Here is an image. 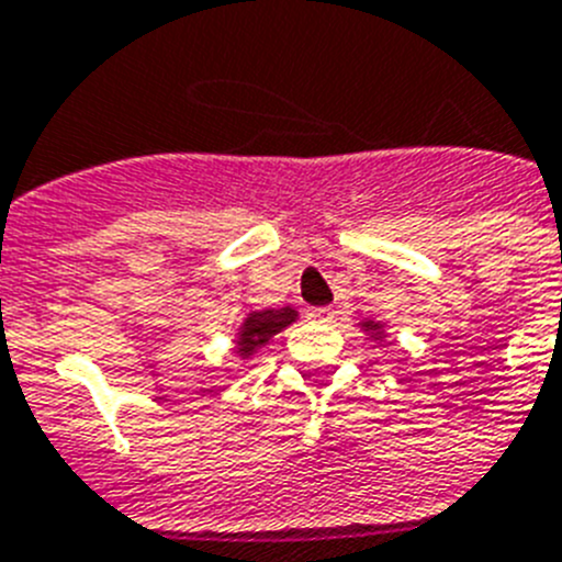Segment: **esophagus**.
<instances>
[{"label":"esophagus","mask_w":562,"mask_h":562,"mask_svg":"<svg viewBox=\"0 0 562 562\" xmlns=\"http://www.w3.org/2000/svg\"><path fill=\"white\" fill-rule=\"evenodd\" d=\"M331 317H335L331 306H312V310H306V321H312V324H329Z\"/></svg>","instance_id":"obj_1"}]
</instances>
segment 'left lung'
I'll return each mask as SVG.
<instances>
[{"label": "left lung", "instance_id": "1", "mask_svg": "<svg viewBox=\"0 0 562 562\" xmlns=\"http://www.w3.org/2000/svg\"><path fill=\"white\" fill-rule=\"evenodd\" d=\"M362 329H366V331H371V337H380V329H382V324H374V321H366V324H362Z\"/></svg>", "mask_w": 562, "mask_h": 562}]
</instances>
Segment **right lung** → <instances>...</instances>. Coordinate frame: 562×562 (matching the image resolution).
Returning a JSON list of instances; mask_svg holds the SVG:
<instances>
[{
  "instance_id": "right-lung-1",
  "label": "right lung",
  "mask_w": 562,
  "mask_h": 562,
  "mask_svg": "<svg viewBox=\"0 0 562 562\" xmlns=\"http://www.w3.org/2000/svg\"><path fill=\"white\" fill-rule=\"evenodd\" d=\"M297 317V312L292 306H284V310H261V312H250L245 317V324L238 329V340H236V351L241 357L252 355L256 349H261L265 342H270V337H276L278 331L286 329Z\"/></svg>"
}]
</instances>
